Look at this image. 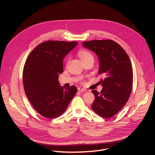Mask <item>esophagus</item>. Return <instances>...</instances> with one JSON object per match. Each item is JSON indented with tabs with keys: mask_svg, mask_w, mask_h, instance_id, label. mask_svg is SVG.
<instances>
[{
	"mask_svg": "<svg viewBox=\"0 0 155 155\" xmlns=\"http://www.w3.org/2000/svg\"><path fill=\"white\" fill-rule=\"evenodd\" d=\"M78 91L81 92H84L86 91V89H85L84 88H82V87H78Z\"/></svg>",
	"mask_w": 155,
	"mask_h": 155,
	"instance_id": "obj_1",
	"label": "esophagus"
}]
</instances>
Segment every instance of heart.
<instances>
[{
    "label": "heart",
    "instance_id": "b5f03b06",
    "mask_svg": "<svg viewBox=\"0 0 155 155\" xmlns=\"http://www.w3.org/2000/svg\"><path fill=\"white\" fill-rule=\"evenodd\" d=\"M78 54H79L80 58L82 60H86L88 58H93L94 59V57H93V55L92 54V53L88 51H86V50L80 51L79 52Z\"/></svg>",
    "mask_w": 155,
    "mask_h": 155
}]
</instances>
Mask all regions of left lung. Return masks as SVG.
Segmentation results:
<instances>
[{"instance_id":"8db88e82","label":"left lung","mask_w":155,"mask_h":155,"mask_svg":"<svg viewBox=\"0 0 155 155\" xmlns=\"http://www.w3.org/2000/svg\"><path fill=\"white\" fill-rule=\"evenodd\" d=\"M84 47L94 51L99 59V74L104 76L100 81L101 92L92 90L95 100L93 110L107 119L115 116L128 101L133 87V68L124 49L110 39L84 41Z\"/></svg>"}]
</instances>
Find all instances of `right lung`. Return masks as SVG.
I'll list each match as a JSON object with an SVG mask.
<instances>
[{"mask_svg":"<svg viewBox=\"0 0 155 155\" xmlns=\"http://www.w3.org/2000/svg\"><path fill=\"white\" fill-rule=\"evenodd\" d=\"M78 43L47 41L38 45L29 54L23 69L24 91L32 107L41 115L54 119L66 110L77 92L75 86L60 85L63 60Z\"/></svg>","mask_w":155,"mask_h":155,"instance_id":"add662e5","label":"right lung"}]
</instances>
